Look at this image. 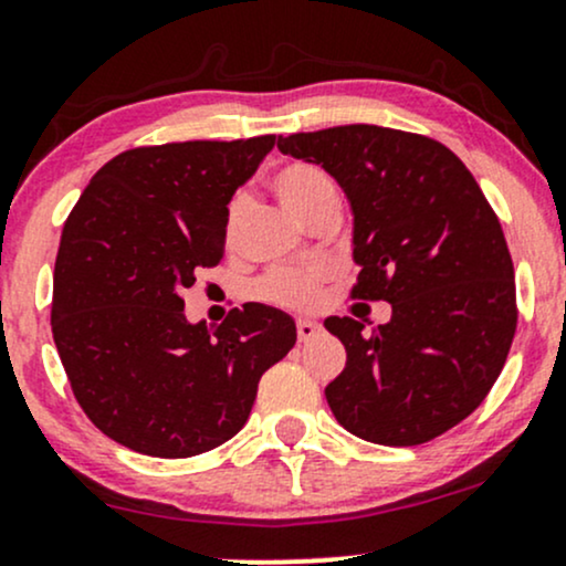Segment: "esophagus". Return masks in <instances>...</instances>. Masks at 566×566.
Returning <instances> with one entry per match:
<instances>
[{
  "label": "esophagus",
  "instance_id": "1",
  "mask_svg": "<svg viewBox=\"0 0 566 566\" xmlns=\"http://www.w3.org/2000/svg\"><path fill=\"white\" fill-rule=\"evenodd\" d=\"M322 333V324L314 322V319H297V340L305 343L311 340V337H316Z\"/></svg>",
  "mask_w": 566,
  "mask_h": 566
}]
</instances>
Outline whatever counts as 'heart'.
Masks as SVG:
<instances>
[{
    "instance_id": "b5f03b06",
    "label": "heart",
    "mask_w": 566,
    "mask_h": 566,
    "mask_svg": "<svg viewBox=\"0 0 566 566\" xmlns=\"http://www.w3.org/2000/svg\"><path fill=\"white\" fill-rule=\"evenodd\" d=\"M271 188H274L279 201L287 207L292 216L301 220H308L329 201H340L333 175L322 170L319 165H311V161H290V165L279 167L274 178H271ZM244 212V197H233L226 207V242L229 244H237ZM322 282V269H282L258 284V297L276 305H287V308H303V305H311L319 297Z\"/></svg>"
}]
</instances>
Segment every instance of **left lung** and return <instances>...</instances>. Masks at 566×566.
Returning <instances> with one entry per match:
<instances>
[{
	"label": "left lung",
	"mask_w": 566,
	"mask_h": 566,
	"mask_svg": "<svg viewBox=\"0 0 566 566\" xmlns=\"http://www.w3.org/2000/svg\"><path fill=\"white\" fill-rule=\"evenodd\" d=\"M340 184L354 212L350 295L391 303L373 335L350 316L324 327L346 367L324 388L346 431L386 447L450 431L495 386L516 333L503 229L469 167L426 135L343 125L276 140Z\"/></svg>",
	"instance_id": "8db88e82"
}]
</instances>
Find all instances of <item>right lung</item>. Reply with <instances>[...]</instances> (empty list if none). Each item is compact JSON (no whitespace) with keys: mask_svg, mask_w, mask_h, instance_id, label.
<instances>
[{"mask_svg":"<svg viewBox=\"0 0 566 566\" xmlns=\"http://www.w3.org/2000/svg\"><path fill=\"white\" fill-rule=\"evenodd\" d=\"M274 135L129 148L93 175L63 226L53 337L71 391L108 439L191 458L242 431L261 375L295 346V322L263 303L216 329L180 290L220 263L226 207Z\"/></svg>","mask_w":566,"mask_h":566,"instance_id":"obj_1","label":"right lung"}]
</instances>
